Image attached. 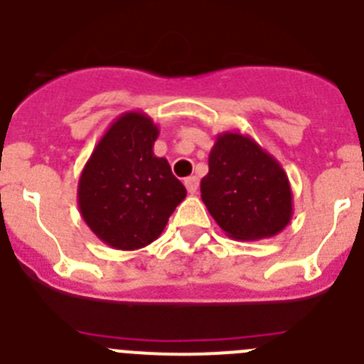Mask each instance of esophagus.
<instances>
[{
	"mask_svg": "<svg viewBox=\"0 0 364 364\" xmlns=\"http://www.w3.org/2000/svg\"><path fill=\"white\" fill-rule=\"evenodd\" d=\"M185 186L186 190H188V194H196L199 186V179L196 178V176H190V178L185 179Z\"/></svg>",
	"mask_w": 364,
	"mask_h": 364,
	"instance_id": "esophagus-1",
	"label": "esophagus"
}]
</instances>
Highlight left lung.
Segmentation results:
<instances>
[{"label": "left lung", "instance_id": "obj_1", "mask_svg": "<svg viewBox=\"0 0 364 364\" xmlns=\"http://www.w3.org/2000/svg\"><path fill=\"white\" fill-rule=\"evenodd\" d=\"M201 199L225 234L257 241L279 234L292 219V188L274 156L250 136L223 132L208 156Z\"/></svg>", "mask_w": 364, "mask_h": 364}]
</instances>
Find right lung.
I'll list each match as a JSON object with an SVG mask.
<instances>
[{"label": "right lung", "mask_w": 364, "mask_h": 364, "mask_svg": "<svg viewBox=\"0 0 364 364\" xmlns=\"http://www.w3.org/2000/svg\"><path fill=\"white\" fill-rule=\"evenodd\" d=\"M159 129L145 112L121 114L88 158L77 205L88 228L116 250H137L161 235L186 188L154 154Z\"/></svg>", "instance_id": "add662e5"}]
</instances>
